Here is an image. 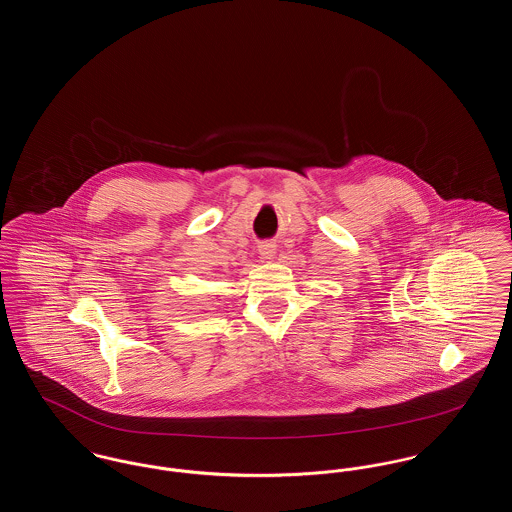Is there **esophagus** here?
<instances>
[{
	"label": "esophagus",
	"instance_id": "1",
	"mask_svg": "<svg viewBox=\"0 0 512 512\" xmlns=\"http://www.w3.org/2000/svg\"><path fill=\"white\" fill-rule=\"evenodd\" d=\"M274 253H276V245L270 244V242H263V244L259 245V255L263 257V259H274Z\"/></svg>",
	"mask_w": 512,
	"mask_h": 512
}]
</instances>
